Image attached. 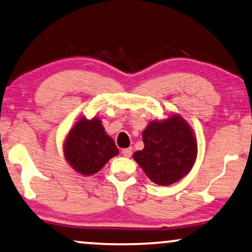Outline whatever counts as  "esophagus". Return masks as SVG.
<instances>
[{"mask_svg": "<svg viewBox=\"0 0 252 252\" xmlns=\"http://www.w3.org/2000/svg\"><path fill=\"white\" fill-rule=\"evenodd\" d=\"M122 154L123 157L130 158L131 154H132V148H125V150H122Z\"/></svg>", "mask_w": 252, "mask_h": 252, "instance_id": "esophagus-1", "label": "esophagus"}]
</instances>
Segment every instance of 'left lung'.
Returning <instances> with one entry per match:
<instances>
[{
	"mask_svg": "<svg viewBox=\"0 0 252 252\" xmlns=\"http://www.w3.org/2000/svg\"><path fill=\"white\" fill-rule=\"evenodd\" d=\"M143 140L144 150L134 152L133 158L158 185L178 182L195 162V138L185 120L178 115L151 122L144 130Z\"/></svg>",
	"mask_w": 252,
	"mask_h": 252,
	"instance_id": "1",
	"label": "left lung"
}]
</instances>
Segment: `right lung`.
Listing matches in <instances>:
<instances>
[{
    "mask_svg": "<svg viewBox=\"0 0 252 252\" xmlns=\"http://www.w3.org/2000/svg\"><path fill=\"white\" fill-rule=\"evenodd\" d=\"M63 154L77 172L90 176L118 155L119 150L98 119H81L69 131Z\"/></svg>",
    "mask_w": 252,
    "mask_h": 252,
    "instance_id": "right-lung-1",
    "label": "right lung"
}]
</instances>
